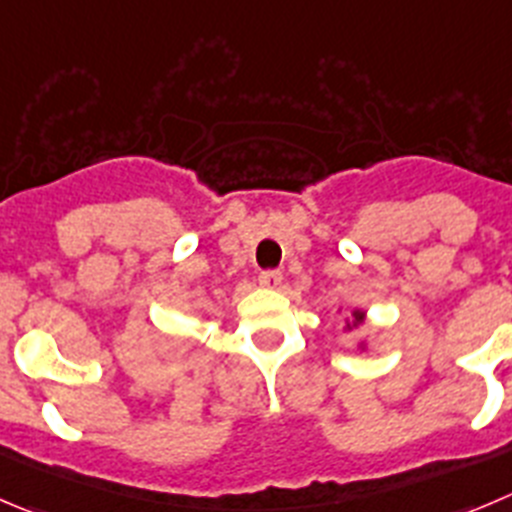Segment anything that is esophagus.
I'll return each instance as SVG.
<instances>
[{
  "label": "esophagus",
  "mask_w": 512,
  "mask_h": 512,
  "mask_svg": "<svg viewBox=\"0 0 512 512\" xmlns=\"http://www.w3.org/2000/svg\"><path fill=\"white\" fill-rule=\"evenodd\" d=\"M281 281H284L281 271H261L259 274V284L266 286V289H279Z\"/></svg>",
  "instance_id": "obj_1"
}]
</instances>
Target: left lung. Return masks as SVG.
<instances>
[{
    "label": "left lung",
    "instance_id": "8db88e82",
    "mask_svg": "<svg viewBox=\"0 0 512 512\" xmlns=\"http://www.w3.org/2000/svg\"><path fill=\"white\" fill-rule=\"evenodd\" d=\"M364 321V311H359V309H354L352 311V324H347V329H352V326H359Z\"/></svg>",
    "mask_w": 512,
    "mask_h": 512
}]
</instances>
